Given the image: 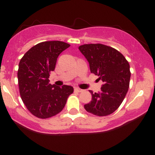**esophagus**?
Here are the masks:
<instances>
[{"instance_id":"esophagus-1","label":"esophagus","mask_w":155,"mask_h":155,"mask_svg":"<svg viewBox=\"0 0 155 155\" xmlns=\"http://www.w3.org/2000/svg\"><path fill=\"white\" fill-rule=\"evenodd\" d=\"M74 90H75L76 92H81L83 91V90H81V89H80L79 87H75L74 88Z\"/></svg>"}]
</instances>
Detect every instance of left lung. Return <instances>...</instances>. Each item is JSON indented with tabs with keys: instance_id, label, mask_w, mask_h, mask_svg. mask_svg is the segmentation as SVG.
<instances>
[{
	"instance_id": "1",
	"label": "left lung",
	"mask_w": 155,
	"mask_h": 155,
	"mask_svg": "<svg viewBox=\"0 0 155 155\" xmlns=\"http://www.w3.org/2000/svg\"><path fill=\"white\" fill-rule=\"evenodd\" d=\"M79 49L87 60L90 71L104 83L99 92L90 90L92 101L84 105L85 110L99 117L111 114L119 108L128 91L129 63L120 51L104 44H84Z\"/></svg>"
}]
</instances>
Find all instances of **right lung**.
Here are the masks:
<instances>
[{
  "label": "right lung",
  "instance_id": "right-lung-1",
  "mask_svg": "<svg viewBox=\"0 0 155 155\" xmlns=\"http://www.w3.org/2000/svg\"><path fill=\"white\" fill-rule=\"evenodd\" d=\"M69 47L60 41L41 42L30 49L19 61L17 77L21 98L38 118H49L60 113L74 92L73 87L51 85L49 79L58 56Z\"/></svg>",
  "mask_w": 155,
  "mask_h": 155
}]
</instances>
